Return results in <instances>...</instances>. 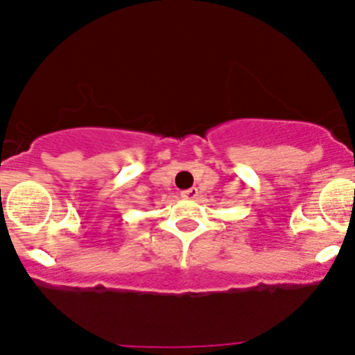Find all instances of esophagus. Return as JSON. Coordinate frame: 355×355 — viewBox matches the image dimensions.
Listing matches in <instances>:
<instances>
[{
	"mask_svg": "<svg viewBox=\"0 0 355 355\" xmlns=\"http://www.w3.org/2000/svg\"><path fill=\"white\" fill-rule=\"evenodd\" d=\"M180 196L184 199H196L199 196V191L196 187H192V189H187V191H182Z\"/></svg>",
	"mask_w": 355,
	"mask_h": 355,
	"instance_id": "1",
	"label": "esophagus"
}]
</instances>
